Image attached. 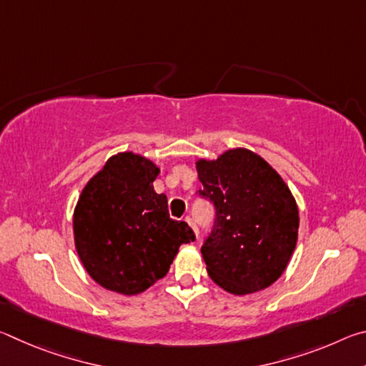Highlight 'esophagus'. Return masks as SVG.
<instances>
[{
	"label": "esophagus",
	"mask_w": 366,
	"mask_h": 366,
	"mask_svg": "<svg viewBox=\"0 0 366 366\" xmlns=\"http://www.w3.org/2000/svg\"><path fill=\"white\" fill-rule=\"evenodd\" d=\"M185 222H187V224L194 229V232H195V235H198V227H197V224L194 222V219L190 218V216H187V218H185Z\"/></svg>",
	"instance_id": "34e87169"
}]
</instances>
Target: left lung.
<instances>
[{
    "label": "left lung",
    "mask_w": 366,
    "mask_h": 366,
    "mask_svg": "<svg viewBox=\"0 0 366 366\" xmlns=\"http://www.w3.org/2000/svg\"><path fill=\"white\" fill-rule=\"evenodd\" d=\"M200 195L216 208L202 247L208 276L234 295L269 287L286 271L299 237V208L277 171L255 152L231 148L195 161Z\"/></svg>",
    "instance_id": "left-lung-1"
}]
</instances>
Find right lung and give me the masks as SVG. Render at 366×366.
I'll use <instances>...</instances> for the list:
<instances>
[{
	"label": "right lung",
	"instance_id": "right-lung-1",
	"mask_svg": "<svg viewBox=\"0 0 366 366\" xmlns=\"http://www.w3.org/2000/svg\"><path fill=\"white\" fill-rule=\"evenodd\" d=\"M159 168L142 154L121 152L85 184L74 208V244L85 271L122 295L145 292L166 276L179 247L195 240L157 194Z\"/></svg>",
	"mask_w": 366,
	"mask_h": 366
}]
</instances>
